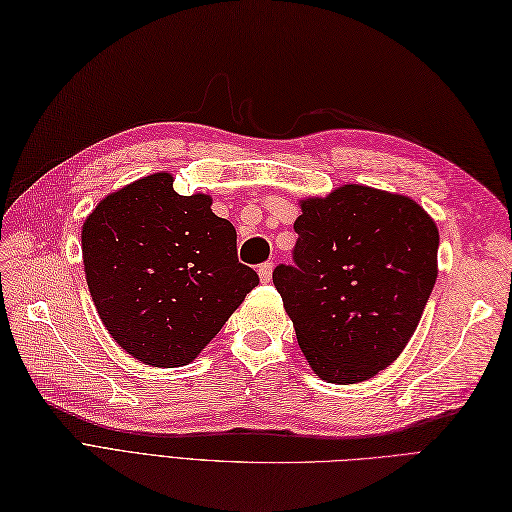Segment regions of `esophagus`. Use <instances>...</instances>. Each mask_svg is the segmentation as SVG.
<instances>
[{
  "label": "esophagus",
  "instance_id": "34e87169",
  "mask_svg": "<svg viewBox=\"0 0 512 512\" xmlns=\"http://www.w3.org/2000/svg\"><path fill=\"white\" fill-rule=\"evenodd\" d=\"M273 262H262V265L258 267V275H260V282L262 284H269L271 282V275H273Z\"/></svg>",
  "mask_w": 512,
  "mask_h": 512
}]
</instances>
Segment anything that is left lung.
Wrapping results in <instances>:
<instances>
[{
    "label": "left lung",
    "instance_id": "1",
    "mask_svg": "<svg viewBox=\"0 0 512 512\" xmlns=\"http://www.w3.org/2000/svg\"><path fill=\"white\" fill-rule=\"evenodd\" d=\"M295 265L273 271L314 375L349 385L403 353L437 278L439 232L418 202L364 185L301 200Z\"/></svg>",
    "mask_w": 512,
    "mask_h": 512
}]
</instances>
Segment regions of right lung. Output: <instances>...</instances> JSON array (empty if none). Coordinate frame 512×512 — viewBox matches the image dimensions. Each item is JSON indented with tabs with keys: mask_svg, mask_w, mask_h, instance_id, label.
I'll return each mask as SVG.
<instances>
[{
	"mask_svg": "<svg viewBox=\"0 0 512 512\" xmlns=\"http://www.w3.org/2000/svg\"><path fill=\"white\" fill-rule=\"evenodd\" d=\"M168 172L122 187L81 228L92 301L120 347L157 368L185 366L209 344L258 273L237 258V230L211 196H178Z\"/></svg>",
	"mask_w": 512,
	"mask_h": 512,
	"instance_id": "obj_1",
	"label": "right lung"
}]
</instances>
